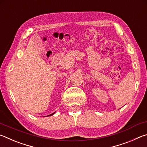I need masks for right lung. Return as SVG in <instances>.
<instances>
[{"instance_id":"right-lung-1","label":"right lung","mask_w":147,"mask_h":147,"mask_svg":"<svg viewBox=\"0 0 147 147\" xmlns=\"http://www.w3.org/2000/svg\"><path fill=\"white\" fill-rule=\"evenodd\" d=\"M54 113H55V112H54L53 113H52V114H51V115H48V116H51V115H53V114H54Z\"/></svg>"}]
</instances>
